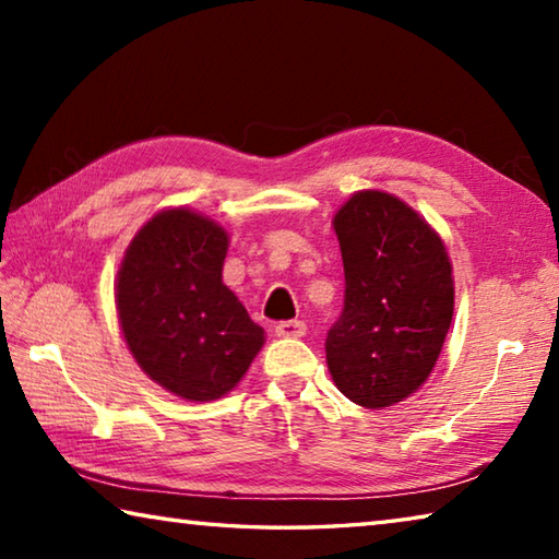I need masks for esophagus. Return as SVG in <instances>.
<instances>
[{
	"label": "esophagus",
	"instance_id": "1",
	"mask_svg": "<svg viewBox=\"0 0 559 559\" xmlns=\"http://www.w3.org/2000/svg\"><path fill=\"white\" fill-rule=\"evenodd\" d=\"M278 337H302L306 335V323L302 320H283L276 325Z\"/></svg>",
	"mask_w": 559,
	"mask_h": 559
}]
</instances>
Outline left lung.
<instances>
[{
	"label": "left lung",
	"instance_id": "left-lung-1",
	"mask_svg": "<svg viewBox=\"0 0 559 559\" xmlns=\"http://www.w3.org/2000/svg\"><path fill=\"white\" fill-rule=\"evenodd\" d=\"M335 234L345 308L325 357L349 402L382 409L429 380L453 318L451 261L441 236L409 204L362 189L340 206Z\"/></svg>",
	"mask_w": 559,
	"mask_h": 559
}]
</instances>
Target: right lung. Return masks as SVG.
I'll return each mask as SVG.
<instances>
[{
	"label": "right lung",
	"instance_id": "right-lung-1",
	"mask_svg": "<svg viewBox=\"0 0 559 559\" xmlns=\"http://www.w3.org/2000/svg\"><path fill=\"white\" fill-rule=\"evenodd\" d=\"M229 236L185 206L155 214L116 281L122 337L143 372L187 402L231 392L263 347V328L224 286Z\"/></svg>",
	"mask_w": 559,
	"mask_h": 559
}]
</instances>
